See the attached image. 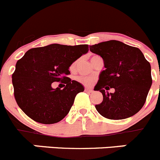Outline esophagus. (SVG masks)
<instances>
[{
    "label": "esophagus",
    "instance_id": "1",
    "mask_svg": "<svg viewBox=\"0 0 160 160\" xmlns=\"http://www.w3.org/2000/svg\"><path fill=\"white\" fill-rule=\"evenodd\" d=\"M85 92H93V90H92V88H85Z\"/></svg>",
    "mask_w": 160,
    "mask_h": 160
}]
</instances>
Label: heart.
<instances>
[{
  "mask_svg": "<svg viewBox=\"0 0 160 160\" xmlns=\"http://www.w3.org/2000/svg\"><path fill=\"white\" fill-rule=\"evenodd\" d=\"M95 57H98V56H93L92 58V59H91V61H92L93 58H95ZM76 65H77V62H73V63L71 65V66H70V69L71 70L74 69L76 67ZM78 80L80 82H81L83 84L87 85V86H90V85L93 84L94 81H95V80H94V78H92V77H80L78 78Z\"/></svg>",
  "mask_w": 160,
  "mask_h": 160,
  "instance_id": "obj_1",
  "label": "heart"
}]
</instances>
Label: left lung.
Wrapping results in <instances>:
<instances>
[{"instance_id": "1", "label": "left lung", "mask_w": 160, "mask_h": 160, "mask_svg": "<svg viewBox=\"0 0 160 160\" xmlns=\"http://www.w3.org/2000/svg\"><path fill=\"white\" fill-rule=\"evenodd\" d=\"M90 50L102 57L105 67L94 88L103 96L95 105L97 111L112 120L133 116L143 107L152 86L150 63L141 50L117 40L95 44ZM110 88L114 93L108 92Z\"/></svg>"}]
</instances>
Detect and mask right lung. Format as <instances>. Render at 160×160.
<instances>
[{"label":"right lung","instance_id":"obj_1","mask_svg":"<svg viewBox=\"0 0 160 160\" xmlns=\"http://www.w3.org/2000/svg\"><path fill=\"white\" fill-rule=\"evenodd\" d=\"M88 51V45L50 44L28 50L12 76L14 96L19 108L37 122L54 124L68 114L83 85L65 77L70 65ZM66 84L53 89L52 83ZM62 84V83H61Z\"/></svg>","mask_w":160,"mask_h":160}]
</instances>
